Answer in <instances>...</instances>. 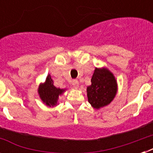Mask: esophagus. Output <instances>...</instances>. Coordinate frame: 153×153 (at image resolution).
<instances>
[{"label":"esophagus","instance_id":"34e87169","mask_svg":"<svg viewBox=\"0 0 153 153\" xmlns=\"http://www.w3.org/2000/svg\"><path fill=\"white\" fill-rule=\"evenodd\" d=\"M72 86L74 89H78L79 86V82L78 80H73L72 81Z\"/></svg>","mask_w":153,"mask_h":153}]
</instances>
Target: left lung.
<instances>
[{"mask_svg": "<svg viewBox=\"0 0 153 153\" xmlns=\"http://www.w3.org/2000/svg\"><path fill=\"white\" fill-rule=\"evenodd\" d=\"M117 92V82L107 67H96L91 78V85L86 88L89 103L94 109L106 106L114 100Z\"/></svg>", "mask_w": 153, "mask_h": 153, "instance_id": "obj_1", "label": "left lung"}]
</instances>
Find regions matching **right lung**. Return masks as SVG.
<instances>
[{
	"label": "right lung",
	"mask_w": 153,
	"mask_h": 153,
	"mask_svg": "<svg viewBox=\"0 0 153 153\" xmlns=\"http://www.w3.org/2000/svg\"><path fill=\"white\" fill-rule=\"evenodd\" d=\"M67 89L57 88L54 86V82L51 79V74H48L44 82H41L38 87V94L41 101L49 107L56 106L59 105V98Z\"/></svg>",
	"instance_id": "add662e5"
}]
</instances>
